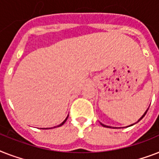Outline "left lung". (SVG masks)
Here are the masks:
<instances>
[{
	"instance_id": "1",
	"label": "left lung",
	"mask_w": 159,
	"mask_h": 159,
	"mask_svg": "<svg viewBox=\"0 0 159 159\" xmlns=\"http://www.w3.org/2000/svg\"><path fill=\"white\" fill-rule=\"evenodd\" d=\"M148 109H147V111H145V112H144V114H143V116H141L140 118L139 119V120H138V121H137V122H136V123H138L139 121V120H142V119H143V116H145V115H146V113H147V111H148ZM136 123H134V124H136ZM134 124H132V125H129V126H127V127H129V126H132V125H134ZM101 125H102V126H104V127H107V128H114V129L116 128V127H111V126H108V125H104V124H102V123H101Z\"/></svg>"
}]
</instances>
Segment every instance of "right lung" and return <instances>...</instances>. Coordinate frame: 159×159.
<instances>
[{
    "instance_id": "obj_1",
    "label": "right lung",
    "mask_w": 159,
    "mask_h": 159,
    "mask_svg": "<svg viewBox=\"0 0 159 159\" xmlns=\"http://www.w3.org/2000/svg\"><path fill=\"white\" fill-rule=\"evenodd\" d=\"M67 118H68V116H67V117H66V119H65L64 120L62 121V123L60 124V125H57V126H54V127H52V128H42V129H53V128H56V127H59V126L62 125H63V124H64L65 122H66V120H67Z\"/></svg>"
}]
</instances>
